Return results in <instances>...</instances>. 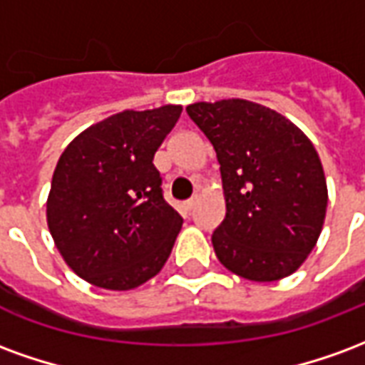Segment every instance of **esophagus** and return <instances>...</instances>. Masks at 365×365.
I'll use <instances>...</instances> for the list:
<instances>
[{
    "instance_id": "1",
    "label": "esophagus",
    "mask_w": 365,
    "mask_h": 365,
    "mask_svg": "<svg viewBox=\"0 0 365 365\" xmlns=\"http://www.w3.org/2000/svg\"><path fill=\"white\" fill-rule=\"evenodd\" d=\"M197 201H199L197 197L187 199V201L183 203V209H185V211H191V209H195V205H197Z\"/></svg>"
}]
</instances>
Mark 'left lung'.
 Segmentation results:
<instances>
[{
	"label": "left lung",
	"instance_id": "1",
	"mask_svg": "<svg viewBox=\"0 0 365 365\" xmlns=\"http://www.w3.org/2000/svg\"><path fill=\"white\" fill-rule=\"evenodd\" d=\"M185 111L221 164L227 215L211 237L219 262L250 282L293 274L317 245L329 203L313 143L283 115L246 99Z\"/></svg>",
	"mask_w": 365,
	"mask_h": 365
}]
</instances>
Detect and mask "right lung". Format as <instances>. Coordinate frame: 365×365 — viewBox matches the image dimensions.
<instances>
[{
	"label": "right lung",
	"mask_w": 365,
	"mask_h": 365,
	"mask_svg": "<svg viewBox=\"0 0 365 365\" xmlns=\"http://www.w3.org/2000/svg\"><path fill=\"white\" fill-rule=\"evenodd\" d=\"M180 115L182 105L117 113L62 152L46 221L62 258L91 285L135 289L166 264L183 219L152 160Z\"/></svg>",
	"instance_id": "right-lung-1"
}]
</instances>
